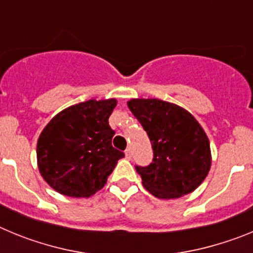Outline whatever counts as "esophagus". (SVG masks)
<instances>
[{"mask_svg":"<svg viewBox=\"0 0 253 253\" xmlns=\"http://www.w3.org/2000/svg\"><path fill=\"white\" fill-rule=\"evenodd\" d=\"M125 157L128 158V160H130L131 158V149L130 148L125 149Z\"/></svg>","mask_w":253,"mask_h":253,"instance_id":"1","label":"esophagus"}]
</instances>
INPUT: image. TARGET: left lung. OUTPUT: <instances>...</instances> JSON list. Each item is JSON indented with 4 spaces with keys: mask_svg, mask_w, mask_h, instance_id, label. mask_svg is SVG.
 <instances>
[{
    "mask_svg": "<svg viewBox=\"0 0 253 253\" xmlns=\"http://www.w3.org/2000/svg\"><path fill=\"white\" fill-rule=\"evenodd\" d=\"M129 110L147 131L153 149L148 166H135L143 186L158 199L193 193L211 165L210 144L189 111L158 99H133Z\"/></svg>",
    "mask_w": 253,
    "mask_h": 253,
    "instance_id": "1",
    "label": "left lung"
}]
</instances>
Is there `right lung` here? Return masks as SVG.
<instances>
[{"mask_svg":"<svg viewBox=\"0 0 253 253\" xmlns=\"http://www.w3.org/2000/svg\"><path fill=\"white\" fill-rule=\"evenodd\" d=\"M115 99L88 100L53 118L38 139L40 175L55 191L72 198H88L101 190L120 158L111 146L115 131L109 116Z\"/></svg>","mask_w":253,"mask_h":253,"instance_id":"obj_1","label":"right lung"}]
</instances>
